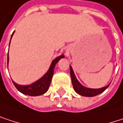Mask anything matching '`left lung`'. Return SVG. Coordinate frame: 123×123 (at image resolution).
<instances>
[{
    "mask_svg": "<svg viewBox=\"0 0 123 123\" xmlns=\"http://www.w3.org/2000/svg\"><path fill=\"white\" fill-rule=\"evenodd\" d=\"M70 75H71L74 90H75V92H77L78 94H80V95H82V96H85V97H94V96H96V95L104 92L110 85H108L107 86L104 87L100 88V89H90V88H87V87L82 86L78 82V80H77V78H76V77L74 75V73L73 72V69H72L71 66H70Z\"/></svg>",
    "mask_w": 123,
    "mask_h": 123,
    "instance_id": "1",
    "label": "left lung"
}]
</instances>
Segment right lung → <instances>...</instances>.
Segmentation results:
<instances>
[{
    "instance_id": "add662e5",
    "label": "right lung",
    "mask_w": 123,
    "mask_h": 123,
    "mask_svg": "<svg viewBox=\"0 0 123 123\" xmlns=\"http://www.w3.org/2000/svg\"><path fill=\"white\" fill-rule=\"evenodd\" d=\"M13 36V34H12ZM11 36V37H12ZM64 56L63 55L59 56V57L56 58L51 63V67L49 69V71L46 73L44 76H43L39 80L36 81V82L31 84V85L27 86H21L18 85L14 82H13L14 86L16 87V89L23 94L30 95V96H38L44 94L46 92L49 87V85L51 84V81L54 74V67L56 63L59 61L60 59L64 58Z\"/></svg>"
}]
</instances>
